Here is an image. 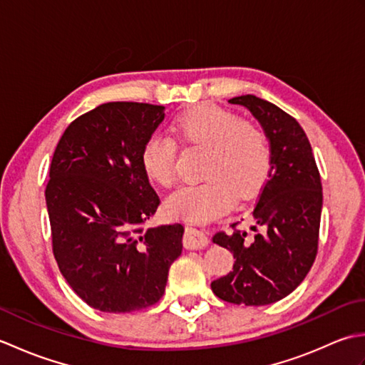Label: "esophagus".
<instances>
[{"mask_svg": "<svg viewBox=\"0 0 365 365\" xmlns=\"http://www.w3.org/2000/svg\"><path fill=\"white\" fill-rule=\"evenodd\" d=\"M183 243L188 250H200V247H205L208 245V238L200 229L190 226L187 227V232H185Z\"/></svg>", "mask_w": 365, "mask_h": 365, "instance_id": "esophagus-1", "label": "esophagus"}]
</instances>
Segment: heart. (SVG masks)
<instances>
[{"instance_id":"obj_1","label":"heart","mask_w":365,"mask_h":365,"mask_svg":"<svg viewBox=\"0 0 365 365\" xmlns=\"http://www.w3.org/2000/svg\"><path fill=\"white\" fill-rule=\"evenodd\" d=\"M175 141L202 150V182L177 190L166 200L174 218L210 220L227 212L238 197H246L268 175L269 139L257 122L238 119L235 113L215 105H199L177 115L173 123ZM175 143L152 135L143 145L141 165L145 175L163 188L175 182Z\"/></svg>"}]
</instances>
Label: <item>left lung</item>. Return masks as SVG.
I'll list each match as a JSON object with an SVG mask.
<instances>
[{"label": "left lung", "mask_w": 365, "mask_h": 365, "mask_svg": "<svg viewBox=\"0 0 365 365\" xmlns=\"http://www.w3.org/2000/svg\"><path fill=\"white\" fill-rule=\"evenodd\" d=\"M252 113L271 145V169L242 221L218 232L213 243L234 254V269L212 282L216 297L232 304L265 306L290 294L304 281L319 250L323 192L311 143L297 119L255 96L229 100Z\"/></svg>", "instance_id": "1"}]
</instances>
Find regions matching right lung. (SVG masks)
Returning a JSON list of instances; mask_svg holds the SVG:
<instances>
[{
  "label": "right lung",
  "instance_id": "right-lung-1",
  "mask_svg": "<svg viewBox=\"0 0 365 365\" xmlns=\"http://www.w3.org/2000/svg\"><path fill=\"white\" fill-rule=\"evenodd\" d=\"M163 119L161 105L103 103L76 118L53 153L45 188L53 254L67 284L97 311L153 306L182 254V224L144 227L160 197L141 152Z\"/></svg>",
  "mask_w": 365,
  "mask_h": 365
}]
</instances>
